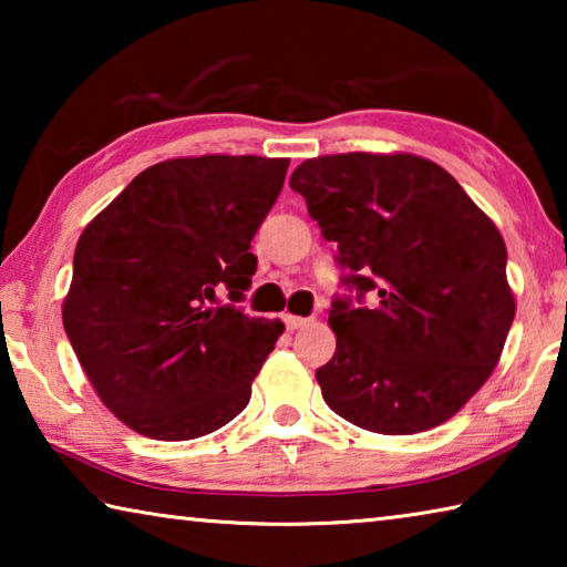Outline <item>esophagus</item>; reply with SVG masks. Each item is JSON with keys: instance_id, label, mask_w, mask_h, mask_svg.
<instances>
[{"instance_id": "esophagus-1", "label": "esophagus", "mask_w": 567, "mask_h": 567, "mask_svg": "<svg viewBox=\"0 0 567 567\" xmlns=\"http://www.w3.org/2000/svg\"><path fill=\"white\" fill-rule=\"evenodd\" d=\"M310 318H300V315H285V324L287 330H300L305 324H310Z\"/></svg>"}]
</instances>
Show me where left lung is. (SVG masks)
<instances>
[{
	"label": "left lung",
	"instance_id": "obj_1",
	"mask_svg": "<svg viewBox=\"0 0 567 567\" xmlns=\"http://www.w3.org/2000/svg\"><path fill=\"white\" fill-rule=\"evenodd\" d=\"M290 187L338 243L332 360L315 372L332 412L380 435L443 425L485 385L515 318L501 229L435 162L390 152L305 159Z\"/></svg>",
	"mask_w": 567,
	"mask_h": 567
}]
</instances>
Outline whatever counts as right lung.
I'll list each match as a JSON object with an SVG mask.
<instances>
[{
    "mask_svg": "<svg viewBox=\"0 0 567 567\" xmlns=\"http://www.w3.org/2000/svg\"><path fill=\"white\" fill-rule=\"evenodd\" d=\"M290 159L203 155L140 172L84 227L62 322L94 392L152 440L215 433L247 408L252 380L285 332L243 300L249 243Z\"/></svg>",
    "mask_w": 567,
    "mask_h": 567,
    "instance_id": "1",
    "label": "right lung"
}]
</instances>
